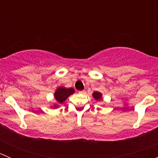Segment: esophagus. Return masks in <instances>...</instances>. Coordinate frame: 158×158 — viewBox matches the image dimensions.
<instances>
[{
  "instance_id": "esophagus-1",
  "label": "esophagus",
  "mask_w": 158,
  "mask_h": 158,
  "mask_svg": "<svg viewBox=\"0 0 158 158\" xmlns=\"http://www.w3.org/2000/svg\"><path fill=\"white\" fill-rule=\"evenodd\" d=\"M79 94H85V91H84V90L79 91Z\"/></svg>"
}]
</instances>
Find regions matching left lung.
I'll use <instances>...</instances> for the list:
<instances>
[{"instance_id":"8db88e82","label":"left lung","mask_w":158,"mask_h":158,"mask_svg":"<svg viewBox=\"0 0 158 158\" xmlns=\"http://www.w3.org/2000/svg\"><path fill=\"white\" fill-rule=\"evenodd\" d=\"M92 96H93V98H95L96 101H98V100L102 99V93H100V92H94L93 93H92Z\"/></svg>"}]
</instances>
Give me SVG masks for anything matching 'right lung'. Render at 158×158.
<instances>
[{"label":"right lung","mask_w":158,"mask_h":158,"mask_svg":"<svg viewBox=\"0 0 158 158\" xmlns=\"http://www.w3.org/2000/svg\"><path fill=\"white\" fill-rule=\"evenodd\" d=\"M75 92L74 89L73 88H65V87L60 86L58 87L56 90V92H54V98H55L56 101L58 102V104H63L66 99H67L69 95H73ZM54 107L57 108L58 107V105L55 104L54 105Z\"/></svg>","instance_id":"right-lung-1"}]
</instances>
